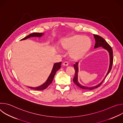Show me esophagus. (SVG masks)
<instances>
[{
    "instance_id": "esophagus-1",
    "label": "esophagus",
    "mask_w": 123,
    "mask_h": 123,
    "mask_svg": "<svg viewBox=\"0 0 123 123\" xmlns=\"http://www.w3.org/2000/svg\"><path fill=\"white\" fill-rule=\"evenodd\" d=\"M62 65H63V66H68V62H64V63L62 64Z\"/></svg>"
}]
</instances>
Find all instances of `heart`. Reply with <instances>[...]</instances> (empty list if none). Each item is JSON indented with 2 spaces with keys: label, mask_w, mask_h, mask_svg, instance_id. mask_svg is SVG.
I'll use <instances>...</instances> for the list:
<instances>
[{
  "label": "heart",
  "mask_w": 123,
  "mask_h": 123,
  "mask_svg": "<svg viewBox=\"0 0 123 123\" xmlns=\"http://www.w3.org/2000/svg\"><path fill=\"white\" fill-rule=\"evenodd\" d=\"M91 38L81 34H74L65 38L60 43V48L68 50V55L71 59L76 60L84 57L91 48Z\"/></svg>",
  "instance_id": "b5f03b06"
}]
</instances>
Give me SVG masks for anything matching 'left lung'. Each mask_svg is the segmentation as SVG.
<instances>
[{"label":"left lung","instance_id":"1","mask_svg":"<svg viewBox=\"0 0 123 123\" xmlns=\"http://www.w3.org/2000/svg\"><path fill=\"white\" fill-rule=\"evenodd\" d=\"M93 36H94V38H95V44L94 48L95 49V48H97L98 47H102L104 49L107 50L108 51L109 54V56H110V65H109V69H108V72H107L106 76H105L104 78L99 84H98V85L94 86H85L82 85L79 82V81H78V72H79L78 62H76L75 64H74V68L75 69V75L73 79V81L74 83V84L76 85H77L78 87H79L80 88L84 89L85 90H86V91L92 90L94 89L97 88V87H98L99 86H101V85L103 83V81H104L105 78H106L107 76L110 73L111 69V68H112V63H113V51H112V48H111V47L106 41V40H105L102 37H101L99 36H97V35H95V34H93Z\"/></svg>","mask_w":123,"mask_h":123}]
</instances>
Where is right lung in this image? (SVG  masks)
<instances>
[{"label":"right lung","instance_id":"add662e5","mask_svg":"<svg viewBox=\"0 0 123 123\" xmlns=\"http://www.w3.org/2000/svg\"><path fill=\"white\" fill-rule=\"evenodd\" d=\"M44 33H37V32H33L32 33L30 34L27 37H25L23 39H22L20 40H26L28 38L32 37H41L43 36H44ZM61 62H59V63H55L54 64L53 68H52V70L51 71V73L49 76L48 79L46 81L45 83H44L42 85L37 86V87H31V86H28L31 89H33L35 90H44L46 89L47 87L52 83V81H53L54 78L55 77V73L56 72L58 71V69H59L61 68Z\"/></svg>","mask_w":123,"mask_h":123}]
</instances>
